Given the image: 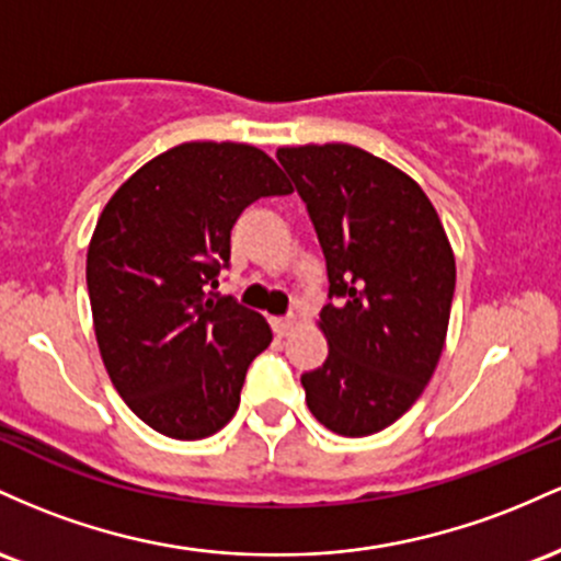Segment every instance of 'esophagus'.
I'll use <instances>...</instances> for the list:
<instances>
[{
    "mask_svg": "<svg viewBox=\"0 0 561 561\" xmlns=\"http://www.w3.org/2000/svg\"><path fill=\"white\" fill-rule=\"evenodd\" d=\"M294 325H297V318H291V314L288 318H273V329L278 336H288L294 331Z\"/></svg>",
    "mask_w": 561,
    "mask_h": 561,
    "instance_id": "esophagus-1",
    "label": "esophagus"
}]
</instances>
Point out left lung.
Wrapping results in <instances>:
<instances>
[{"mask_svg": "<svg viewBox=\"0 0 561 561\" xmlns=\"http://www.w3.org/2000/svg\"><path fill=\"white\" fill-rule=\"evenodd\" d=\"M323 249L329 357L301 376L325 430H387L430 383L443 355L456 256L419 182L347 142L278 148Z\"/></svg>", "mask_w": 561, "mask_h": 561, "instance_id": "1", "label": "left lung"}]
</instances>
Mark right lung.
Listing matches in <instances>:
<instances>
[{
  "label": "right lung",
  "instance_id": "obj_1",
  "mask_svg": "<svg viewBox=\"0 0 561 561\" xmlns=\"http://www.w3.org/2000/svg\"><path fill=\"white\" fill-rule=\"evenodd\" d=\"M288 193L264 150L206 140L150 159L105 204L87 251L94 336L113 387L150 430L204 439L236 416L273 331L211 288L241 211Z\"/></svg>",
  "mask_w": 561,
  "mask_h": 561
}]
</instances>
